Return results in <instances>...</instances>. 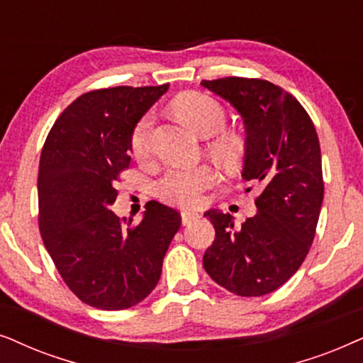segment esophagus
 Masks as SVG:
<instances>
[{
    "mask_svg": "<svg viewBox=\"0 0 363 363\" xmlns=\"http://www.w3.org/2000/svg\"><path fill=\"white\" fill-rule=\"evenodd\" d=\"M181 217H182V224L187 225V224H191L192 220L199 219V214H196V212H189V211H182Z\"/></svg>",
    "mask_w": 363,
    "mask_h": 363,
    "instance_id": "esophagus-1",
    "label": "esophagus"
}]
</instances>
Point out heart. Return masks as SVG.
<instances>
[{
  "instance_id": "1",
  "label": "heart",
  "mask_w": 363,
  "mask_h": 363,
  "mask_svg": "<svg viewBox=\"0 0 363 363\" xmlns=\"http://www.w3.org/2000/svg\"><path fill=\"white\" fill-rule=\"evenodd\" d=\"M176 113L192 131L199 136L209 138L219 133L224 128L227 114L219 101L202 93H189L181 96L174 104ZM152 113L144 114L134 128L131 136V149L134 157L143 161L151 154V136H152ZM235 143L234 138L220 136L211 144L212 152L219 159L229 161L234 157ZM216 172L209 166L196 167H174L169 169L157 179L154 184L157 197L169 204L181 207H194L202 201V194L214 184Z\"/></svg>"
}]
</instances>
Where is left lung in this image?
Here are the masks:
<instances>
[{"mask_svg":"<svg viewBox=\"0 0 363 363\" xmlns=\"http://www.w3.org/2000/svg\"><path fill=\"white\" fill-rule=\"evenodd\" d=\"M201 84L242 116V177L262 187L257 214L240 227L230 214L206 212L216 239L202 264L214 282L235 296H265L297 272L315 238L323 201L315 125L292 94L265 79L230 76Z\"/></svg>","mask_w":363,"mask_h":363,"instance_id":"obj_1","label":"left lung"}]
</instances>
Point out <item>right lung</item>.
Instances as JSON below:
<instances>
[{"instance_id": "right-lung-1", "label": "right lung", "mask_w": 363, "mask_h": 363, "mask_svg": "<svg viewBox=\"0 0 363 363\" xmlns=\"http://www.w3.org/2000/svg\"><path fill=\"white\" fill-rule=\"evenodd\" d=\"M169 84L89 91L62 111L40 159L43 242L71 292L91 307L123 311L157 286L162 259L181 227L176 209L151 201L125 224L109 209L131 162L138 121Z\"/></svg>"}]
</instances>
